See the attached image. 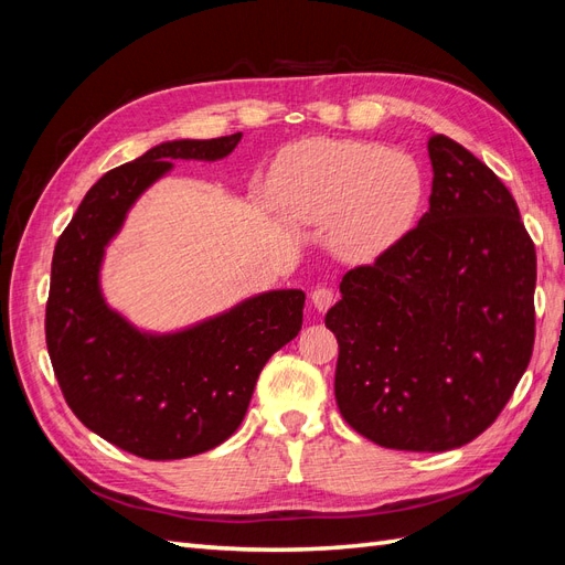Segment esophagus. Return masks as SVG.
<instances>
[{
	"mask_svg": "<svg viewBox=\"0 0 565 565\" xmlns=\"http://www.w3.org/2000/svg\"><path fill=\"white\" fill-rule=\"evenodd\" d=\"M334 301H337L334 289H330V287H316V289H313L311 303L316 306L318 311H328Z\"/></svg>",
	"mask_w": 565,
	"mask_h": 565,
	"instance_id": "esophagus-1",
	"label": "esophagus"
}]
</instances>
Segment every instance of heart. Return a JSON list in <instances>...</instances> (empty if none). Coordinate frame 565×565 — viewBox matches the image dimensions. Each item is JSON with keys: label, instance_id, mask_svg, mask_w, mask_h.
Segmentation results:
<instances>
[{"label": "heart", "instance_id": "1", "mask_svg": "<svg viewBox=\"0 0 565 565\" xmlns=\"http://www.w3.org/2000/svg\"><path fill=\"white\" fill-rule=\"evenodd\" d=\"M270 191L297 224L334 221L339 254L370 262L413 228L424 200V174L405 152L380 143L306 139L280 152Z\"/></svg>", "mask_w": 565, "mask_h": 565}]
</instances>
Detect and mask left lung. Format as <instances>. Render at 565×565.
Wrapping results in <instances>:
<instances>
[{
	"instance_id": "obj_1",
	"label": "left lung",
	"mask_w": 565,
	"mask_h": 565,
	"mask_svg": "<svg viewBox=\"0 0 565 565\" xmlns=\"http://www.w3.org/2000/svg\"><path fill=\"white\" fill-rule=\"evenodd\" d=\"M429 212L351 268L324 316L339 344V413L391 450L467 446L500 417L535 344L537 259L488 164L429 136Z\"/></svg>"
}]
</instances>
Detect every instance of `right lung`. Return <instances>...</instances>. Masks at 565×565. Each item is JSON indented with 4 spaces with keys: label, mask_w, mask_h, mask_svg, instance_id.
I'll list each match as a JSON object with an SVG mask.
<instances>
[{
    "label": "right lung",
    "mask_w": 565,
    "mask_h": 565,
    "mask_svg": "<svg viewBox=\"0 0 565 565\" xmlns=\"http://www.w3.org/2000/svg\"><path fill=\"white\" fill-rule=\"evenodd\" d=\"M243 134L172 141L110 169L61 233L46 299V349L75 417L143 459H181L216 448L245 419L268 358L301 330V289H276L169 337L136 332L98 289L104 247L131 202L169 160L226 158Z\"/></svg>",
    "instance_id": "right-lung-1"
}]
</instances>
